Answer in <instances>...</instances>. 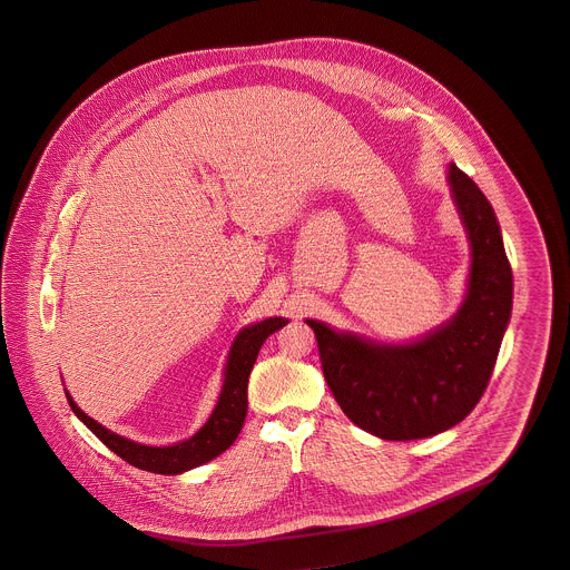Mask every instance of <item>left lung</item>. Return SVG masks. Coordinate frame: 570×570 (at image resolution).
<instances>
[{
    "mask_svg": "<svg viewBox=\"0 0 570 570\" xmlns=\"http://www.w3.org/2000/svg\"><path fill=\"white\" fill-rule=\"evenodd\" d=\"M449 186L470 242V275L451 321L406 344H386L321 321L323 374L344 414L382 440H419L463 421L488 389L513 309V272L485 194L449 164Z\"/></svg>",
    "mask_w": 570,
    "mask_h": 570,
    "instance_id": "8db88e82",
    "label": "left lung"
}]
</instances>
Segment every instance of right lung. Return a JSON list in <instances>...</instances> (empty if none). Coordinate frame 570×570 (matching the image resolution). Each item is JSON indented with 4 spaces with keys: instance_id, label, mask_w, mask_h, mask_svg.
I'll use <instances>...</instances> for the list:
<instances>
[{
    "instance_id": "right-lung-1",
    "label": "right lung",
    "mask_w": 570,
    "mask_h": 570,
    "mask_svg": "<svg viewBox=\"0 0 570 570\" xmlns=\"http://www.w3.org/2000/svg\"><path fill=\"white\" fill-rule=\"evenodd\" d=\"M284 325H288V321L275 316V318L261 321L256 325L244 326L237 333L228 358H226L224 382H222V391H219L212 416L196 434L188 440L177 442V444L149 446V444H140L130 438L115 434L105 425H100L98 421H94L91 416H87L81 407L75 404L70 393L66 391L68 404L82 423L96 434V438H100L112 453H117L130 465L147 470V472H156V474L188 472L191 468H198L217 455H222L237 440V435L244 428L245 414H247L249 372L256 363V356H258L261 346L265 344V340Z\"/></svg>"
}]
</instances>
